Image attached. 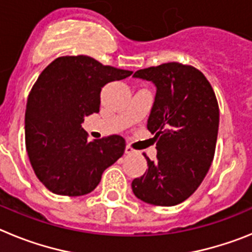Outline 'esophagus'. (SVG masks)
Masks as SVG:
<instances>
[{
	"label": "esophagus",
	"instance_id": "obj_1",
	"mask_svg": "<svg viewBox=\"0 0 252 252\" xmlns=\"http://www.w3.org/2000/svg\"><path fill=\"white\" fill-rule=\"evenodd\" d=\"M125 153L127 154V155H130V154H133V149L131 148V146H126V148H125Z\"/></svg>",
	"mask_w": 252,
	"mask_h": 252
}]
</instances>
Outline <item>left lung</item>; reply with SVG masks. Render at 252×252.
<instances>
[{
	"mask_svg": "<svg viewBox=\"0 0 252 252\" xmlns=\"http://www.w3.org/2000/svg\"><path fill=\"white\" fill-rule=\"evenodd\" d=\"M133 78L157 87L148 130L158 153L155 160L144 154L148 170L132 180V192L145 203L175 206L197 190L212 164L220 125L216 94L203 73L175 62L140 69Z\"/></svg>",
	"mask_w": 252,
	"mask_h": 252,
	"instance_id": "8db88e82",
	"label": "left lung"
}]
</instances>
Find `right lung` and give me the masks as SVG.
<instances>
[{"instance_id":"add662e5","label":"right lung","mask_w":252,"mask_h":252,"mask_svg":"<svg viewBox=\"0 0 252 252\" xmlns=\"http://www.w3.org/2000/svg\"><path fill=\"white\" fill-rule=\"evenodd\" d=\"M131 74L77 55L57 58L39 75L26 104L25 142L35 174L50 192L88 194L124 155V137L88 141L82 122L99 111V93L107 83Z\"/></svg>"}]
</instances>
